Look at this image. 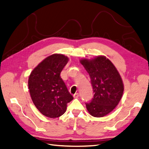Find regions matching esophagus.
I'll list each match as a JSON object with an SVG mask.
<instances>
[{
	"label": "esophagus",
	"instance_id": "esophagus-1",
	"mask_svg": "<svg viewBox=\"0 0 149 149\" xmlns=\"http://www.w3.org/2000/svg\"><path fill=\"white\" fill-rule=\"evenodd\" d=\"M73 97L74 98H78L79 97V94L78 93H75L74 95H73Z\"/></svg>",
	"mask_w": 149,
	"mask_h": 149
}]
</instances>
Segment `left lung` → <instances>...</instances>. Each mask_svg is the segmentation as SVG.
<instances>
[{
	"label": "left lung",
	"mask_w": 149,
	"mask_h": 149,
	"mask_svg": "<svg viewBox=\"0 0 149 149\" xmlns=\"http://www.w3.org/2000/svg\"><path fill=\"white\" fill-rule=\"evenodd\" d=\"M80 62L90 75L93 91V97L85 103L86 108L92 116L102 117L110 113L122 98L124 88L121 76L104 56Z\"/></svg>",
	"instance_id": "1"
}]
</instances>
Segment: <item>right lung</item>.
Listing matches in <instances>:
<instances>
[{
  "instance_id": "right-lung-1",
  "label": "right lung",
  "mask_w": 149,
  "mask_h": 149,
  "mask_svg": "<svg viewBox=\"0 0 149 149\" xmlns=\"http://www.w3.org/2000/svg\"><path fill=\"white\" fill-rule=\"evenodd\" d=\"M68 61L63 54L48 56L31 72L28 81L30 95L36 107L49 118H57L66 111L67 103L73 97L61 78Z\"/></svg>"
}]
</instances>
